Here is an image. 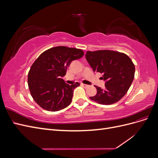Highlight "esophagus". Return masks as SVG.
I'll return each mask as SVG.
<instances>
[{"label": "esophagus", "instance_id": "obj_1", "mask_svg": "<svg viewBox=\"0 0 158 158\" xmlns=\"http://www.w3.org/2000/svg\"><path fill=\"white\" fill-rule=\"evenodd\" d=\"M81 85H82V86H83V87H84L85 88H88V87H89V85H87V84H81Z\"/></svg>", "mask_w": 158, "mask_h": 158}]
</instances>
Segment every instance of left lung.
Here are the masks:
<instances>
[{
  "mask_svg": "<svg viewBox=\"0 0 158 158\" xmlns=\"http://www.w3.org/2000/svg\"><path fill=\"white\" fill-rule=\"evenodd\" d=\"M85 59L94 72L102 73L105 88L95 85L97 94L89 98L102 105H111L125 95L135 77V67L127 55L114 51H87Z\"/></svg>",
  "mask_w": 158,
  "mask_h": 158,
  "instance_id": "left-lung-1",
  "label": "left lung"
}]
</instances>
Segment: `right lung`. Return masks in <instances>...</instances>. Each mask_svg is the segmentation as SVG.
Here are the masks:
<instances>
[{"instance_id":"1","label":"right lung","mask_w":158,"mask_h":158,"mask_svg":"<svg viewBox=\"0 0 158 158\" xmlns=\"http://www.w3.org/2000/svg\"><path fill=\"white\" fill-rule=\"evenodd\" d=\"M81 49L59 46L44 51L28 73L27 83L34 101L47 111H57L69 106L78 82L69 85L62 78L71 62L82 58Z\"/></svg>"}]
</instances>
